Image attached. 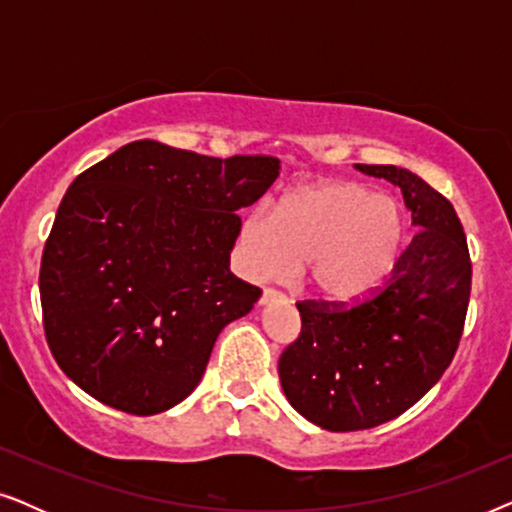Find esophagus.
<instances>
[{"mask_svg": "<svg viewBox=\"0 0 512 512\" xmlns=\"http://www.w3.org/2000/svg\"><path fill=\"white\" fill-rule=\"evenodd\" d=\"M275 300H286V296H284V293L275 291V289H265V291H263L261 305H270V303H275Z\"/></svg>", "mask_w": 512, "mask_h": 512, "instance_id": "obj_1", "label": "esophagus"}]
</instances>
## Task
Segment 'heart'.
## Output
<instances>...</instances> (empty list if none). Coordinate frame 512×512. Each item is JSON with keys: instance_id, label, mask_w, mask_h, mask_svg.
Returning a JSON list of instances; mask_svg holds the SVG:
<instances>
[{"instance_id": "heart-1", "label": "heart", "mask_w": 512, "mask_h": 512, "mask_svg": "<svg viewBox=\"0 0 512 512\" xmlns=\"http://www.w3.org/2000/svg\"><path fill=\"white\" fill-rule=\"evenodd\" d=\"M408 240L401 202L354 181H324L286 193L272 214L249 212L237 242L254 279H286L305 263L314 296L354 305L394 275Z\"/></svg>"}]
</instances>
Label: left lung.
<instances>
[{
  "mask_svg": "<svg viewBox=\"0 0 512 512\" xmlns=\"http://www.w3.org/2000/svg\"><path fill=\"white\" fill-rule=\"evenodd\" d=\"M401 188L419 233L373 298L331 310L298 303L300 335L279 356L293 410L326 431L373 429L412 408L454 359L471 296V256L452 202L396 165H354Z\"/></svg>",
  "mask_w": 512,
  "mask_h": 512,
  "instance_id": "obj_1",
  "label": "left lung"
}]
</instances>
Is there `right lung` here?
<instances>
[{
  "label": "right lung",
  "mask_w": 512,
  "mask_h": 512,
  "mask_svg": "<svg viewBox=\"0 0 512 512\" xmlns=\"http://www.w3.org/2000/svg\"><path fill=\"white\" fill-rule=\"evenodd\" d=\"M277 174L270 156L221 160L153 139L79 174L39 272L46 340L62 373L130 415L184 401L219 333L261 298L230 272L235 212Z\"/></svg>",
  "instance_id": "add662e5"
}]
</instances>
